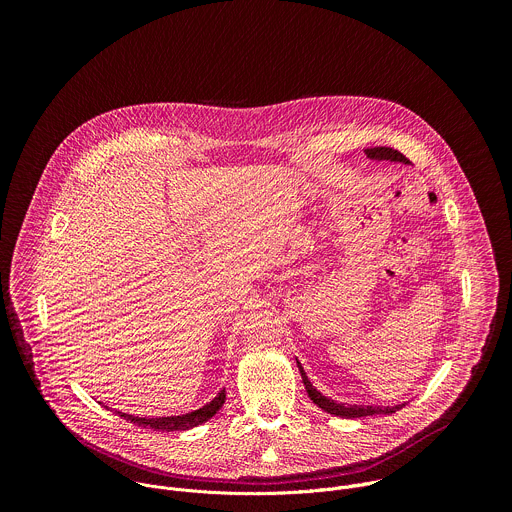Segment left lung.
Listing matches in <instances>:
<instances>
[{
  "label": "left lung",
  "mask_w": 512,
  "mask_h": 512,
  "mask_svg": "<svg viewBox=\"0 0 512 512\" xmlns=\"http://www.w3.org/2000/svg\"><path fill=\"white\" fill-rule=\"evenodd\" d=\"M364 154H367V158H371V160H375V162L387 160V162L409 164V160H407L401 152H397V150H393V148H367V150H364ZM298 369H300L302 381H304V385H306L308 397H310L322 411H326V413H330V415L344 417V419H356V417H367V415H391V413L399 411V409L405 405V403H401V405H393V407H379V405H348V403H336L334 399L322 395V393L310 383V379H308L304 367L300 364V360H298Z\"/></svg>",
  "instance_id": "1"
}]
</instances>
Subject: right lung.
Returning a JSON list of instances; mask_svg holds the SVG:
<instances>
[{"label": "right lung", "instance_id": "right-lung-1", "mask_svg": "<svg viewBox=\"0 0 512 512\" xmlns=\"http://www.w3.org/2000/svg\"><path fill=\"white\" fill-rule=\"evenodd\" d=\"M225 399H227V393L223 389L210 403L202 405L200 409L184 413V415H170V417H135V415L121 413V411H115V413L125 417L131 423L139 425V427H152V429H158V431H186V429H192L196 425H202L212 415H216V411L223 407Z\"/></svg>", "mask_w": 512, "mask_h": 512}]
</instances>
